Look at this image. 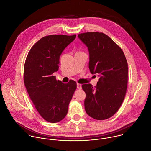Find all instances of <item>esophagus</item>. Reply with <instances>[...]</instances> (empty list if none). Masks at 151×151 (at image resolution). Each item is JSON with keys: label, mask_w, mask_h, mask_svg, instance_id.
<instances>
[{"label": "esophagus", "mask_w": 151, "mask_h": 151, "mask_svg": "<svg viewBox=\"0 0 151 151\" xmlns=\"http://www.w3.org/2000/svg\"><path fill=\"white\" fill-rule=\"evenodd\" d=\"M77 88L78 89H81L82 88V85L79 84V83H77Z\"/></svg>", "instance_id": "esophagus-1"}]
</instances>
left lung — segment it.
Here are the masks:
<instances>
[{
    "mask_svg": "<svg viewBox=\"0 0 151 151\" xmlns=\"http://www.w3.org/2000/svg\"><path fill=\"white\" fill-rule=\"evenodd\" d=\"M78 37L88 47L89 68L99 77L97 85L82 86L86 93L85 109L96 120L112 117L121 107L127 89L128 63L121 48L102 32L80 33Z\"/></svg>",
    "mask_w": 151,
    "mask_h": 151,
    "instance_id": "left-lung-1",
    "label": "left lung"
}]
</instances>
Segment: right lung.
Returning a JSON list of instances; mask_svg holds the SVG:
<instances>
[{"mask_svg": "<svg viewBox=\"0 0 151 151\" xmlns=\"http://www.w3.org/2000/svg\"><path fill=\"white\" fill-rule=\"evenodd\" d=\"M76 35H52L38 40L26 57L23 81L33 104L46 121L56 123L67 115L69 104L76 89V82L63 83L53 73L59 69V58Z\"/></svg>", "mask_w": 151, "mask_h": 151, "instance_id": "1", "label": "right lung"}]
</instances>
